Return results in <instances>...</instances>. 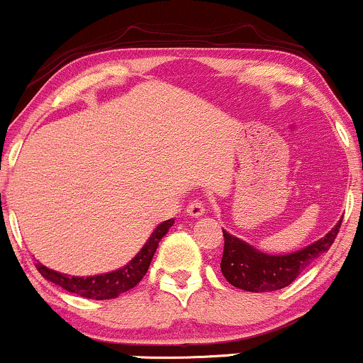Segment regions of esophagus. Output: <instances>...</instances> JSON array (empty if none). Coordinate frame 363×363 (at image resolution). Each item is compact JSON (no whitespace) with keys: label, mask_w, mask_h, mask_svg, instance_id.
<instances>
[{"label":"esophagus","mask_w":363,"mask_h":363,"mask_svg":"<svg viewBox=\"0 0 363 363\" xmlns=\"http://www.w3.org/2000/svg\"><path fill=\"white\" fill-rule=\"evenodd\" d=\"M186 213H189V216H192V218H201V216H204L206 208L201 201H197L196 199V201H192L189 206H186Z\"/></svg>","instance_id":"obj_1"}]
</instances>
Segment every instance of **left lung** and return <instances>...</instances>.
<instances>
[{
  "label": "left lung",
  "instance_id": "obj_1",
  "mask_svg": "<svg viewBox=\"0 0 363 363\" xmlns=\"http://www.w3.org/2000/svg\"><path fill=\"white\" fill-rule=\"evenodd\" d=\"M339 227L341 220L318 240L286 255H268L223 230L225 247L221 274L233 287L249 292L284 289L294 282L296 277L305 272L318 256L329 251Z\"/></svg>",
  "mask_w": 363,
  "mask_h": 363
}]
</instances>
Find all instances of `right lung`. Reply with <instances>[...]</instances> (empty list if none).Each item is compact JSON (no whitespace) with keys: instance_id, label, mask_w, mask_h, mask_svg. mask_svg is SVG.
<instances>
[{"instance_id":"obj_1","label":"right lung","mask_w":363,"mask_h":363,"mask_svg":"<svg viewBox=\"0 0 363 363\" xmlns=\"http://www.w3.org/2000/svg\"><path fill=\"white\" fill-rule=\"evenodd\" d=\"M174 220L162 221L161 225L154 228L150 233L149 240L143 244V247L136 252V256L130 263L124 267L118 268V270L107 272V274L100 275H89V277H71L67 274H60V272L52 270V268L45 267V264L38 263V270L45 277L46 280L53 282L55 286L62 287V289L74 292L77 296H83L88 299H112L118 298L123 292L133 289L136 284L143 279L150 267V261L154 258L155 249H157L159 242L162 237L166 235L167 230L173 227Z\"/></svg>"}]
</instances>
